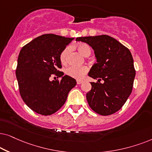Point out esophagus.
<instances>
[{
  "label": "esophagus",
  "instance_id": "obj_1",
  "mask_svg": "<svg viewBox=\"0 0 152 152\" xmlns=\"http://www.w3.org/2000/svg\"><path fill=\"white\" fill-rule=\"evenodd\" d=\"M76 83H77L78 85H80L83 83V81H81V80H77V81H76Z\"/></svg>",
  "mask_w": 152,
  "mask_h": 152
}]
</instances>
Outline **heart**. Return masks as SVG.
<instances>
[{"instance_id": "b5f03b06", "label": "heart", "mask_w": 152, "mask_h": 152, "mask_svg": "<svg viewBox=\"0 0 152 152\" xmlns=\"http://www.w3.org/2000/svg\"><path fill=\"white\" fill-rule=\"evenodd\" d=\"M76 48H77L78 51L82 54L83 56H86L88 54L90 55L91 49L87 44L85 43H80L76 45ZM70 48L69 47H66L62 50V52L60 54V62H62V64H65L67 62V58L69 53ZM88 69L86 66H69V67L66 69L65 72L66 74L69 76L70 77H72L78 80H81L83 78L84 76L87 74L88 72Z\"/></svg>"}]
</instances>
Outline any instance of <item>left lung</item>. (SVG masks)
<instances>
[{"mask_svg":"<svg viewBox=\"0 0 152 152\" xmlns=\"http://www.w3.org/2000/svg\"><path fill=\"white\" fill-rule=\"evenodd\" d=\"M76 41L90 46L96 59L88 73L90 77L98 81L90 83L92 89L86 94L89 106L101 115L116 113L132 92L135 71L131 53L106 35L77 37ZM102 80L103 84L100 83Z\"/></svg>","mask_w":152,"mask_h":152,"instance_id":"left-lung-1","label":"left lung"}]
</instances>
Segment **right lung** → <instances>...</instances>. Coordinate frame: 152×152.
<instances>
[{
    "label": "right lung",
    "mask_w": 152,
    "mask_h": 152,
    "mask_svg": "<svg viewBox=\"0 0 152 152\" xmlns=\"http://www.w3.org/2000/svg\"><path fill=\"white\" fill-rule=\"evenodd\" d=\"M74 38L45 34L20 50L16 76L22 99L29 108L42 115L58 111L65 103L69 91L76 85L74 78L59 72L60 54ZM56 75L60 81H50Z\"/></svg>",
    "instance_id": "obj_1"
}]
</instances>
